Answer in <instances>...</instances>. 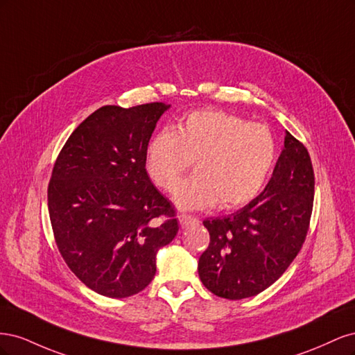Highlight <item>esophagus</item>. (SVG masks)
<instances>
[{
	"label": "esophagus",
	"mask_w": 355,
	"mask_h": 355,
	"mask_svg": "<svg viewBox=\"0 0 355 355\" xmlns=\"http://www.w3.org/2000/svg\"><path fill=\"white\" fill-rule=\"evenodd\" d=\"M178 219H179V223H180V228H187V227H189V225H194V223L198 222L197 218L189 216V214H179Z\"/></svg>",
	"instance_id": "obj_1"
}]
</instances>
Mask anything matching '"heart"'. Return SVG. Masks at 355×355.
Instances as JSON below:
<instances>
[{"label": "heart", "mask_w": 355, "mask_h": 355, "mask_svg": "<svg viewBox=\"0 0 355 355\" xmlns=\"http://www.w3.org/2000/svg\"><path fill=\"white\" fill-rule=\"evenodd\" d=\"M275 158V142L262 124H249L222 111L187 116L178 128L157 132L146 146L149 178L164 191H175L194 161L196 175L180 185V209H234L262 189Z\"/></svg>", "instance_id": "1"}]
</instances>
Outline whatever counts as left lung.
<instances>
[{
  "label": "left lung",
  "instance_id": "8db88e82",
  "mask_svg": "<svg viewBox=\"0 0 355 355\" xmlns=\"http://www.w3.org/2000/svg\"><path fill=\"white\" fill-rule=\"evenodd\" d=\"M314 201V170L306 148L286 130L284 148L265 189L228 216L202 223L210 234L200 256L202 284L239 300L263 292L302 247Z\"/></svg>",
  "mask_w": 355,
  "mask_h": 355
}]
</instances>
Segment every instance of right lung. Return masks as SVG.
<instances>
[{
    "label": "right lung",
    "mask_w": 355,
    "mask_h": 355,
    "mask_svg": "<svg viewBox=\"0 0 355 355\" xmlns=\"http://www.w3.org/2000/svg\"><path fill=\"white\" fill-rule=\"evenodd\" d=\"M168 108L102 106L75 128L53 167L47 197L59 252L102 296L142 292L155 275L157 252L178 234L175 210L145 167L148 142Z\"/></svg>",
    "instance_id": "obj_1"
}]
</instances>
